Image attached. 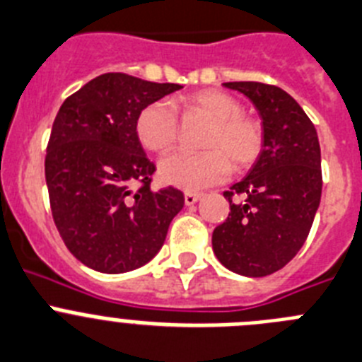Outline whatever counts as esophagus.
Here are the masks:
<instances>
[{
	"label": "esophagus",
	"mask_w": 362,
	"mask_h": 362,
	"mask_svg": "<svg viewBox=\"0 0 362 362\" xmlns=\"http://www.w3.org/2000/svg\"><path fill=\"white\" fill-rule=\"evenodd\" d=\"M200 198H202L200 193H185L184 194L185 205H194L198 200H200Z\"/></svg>",
	"instance_id": "esophagus-1"
}]
</instances>
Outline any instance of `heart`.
<instances>
[{
	"label": "heart",
	"mask_w": 362,
	"mask_h": 362,
	"mask_svg": "<svg viewBox=\"0 0 362 362\" xmlns=\"http://www.w3.org/2000/svg\"><path fill=\"white\" fill-rule=\"evenodd\" d=\"M177 106L185 115L204 117L211 122L205 135V153H175L158 164V178L165 185L202 191L226 180L230 171H245L258 160L263 149V128L258 120L243 115L238 99L218 90H202L180 97ZM135 132L141 144L155 153L173 148L178 136L177 112L165 100H155L139 112Z\"/></svg>",
	"instance_id": "heart-1"
}]
</instances>
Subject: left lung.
<instances>
[{
  "mask_svg": "<svg viewBox=\"0 0 362 362\" xmlns=\"http://www.w3.org/2000/svg\"><path fill=\"white\" fill-rule=\"evenodd\" d=\"M223 86L258 110L263 149L249 175L223 193L230 213L214 229L213 250L236 274L262 278L291 262L310 233L323 187L321 149L312 120L281 88L254 81Z\"/></svg>",
  "mask_w": 362,
  "mask_h": 362,
  "instance_id": "8db88e82",
  "label": "left lung"
}]
</instances>
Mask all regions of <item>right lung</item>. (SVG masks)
Returning <instances> with one entry per match:
<instances>
[{
    "label": "right lung",
    "instance_id": "add662e5",
    "mask_svg": "<svg viewBox=\"0 0 362 362\" xmlns=\"http://www.w3.org/2000/svg\"><path fill=\"white\" fill-rule=\"evenodd\" d=\"M180 88L103 74L57 112L45 158L52 216L68 250L97 272L146 265L184 207L178 189L151 191L155 164L135 132L144 106Z\"/></svg>",
    "mask_w": 362,
    "mask_h": 362
}]
</instances>
